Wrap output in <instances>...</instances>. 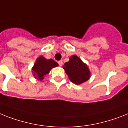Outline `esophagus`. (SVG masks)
Wrapping results in <instances>:
<instances>
[{
  "label": "esophagus",
  "mask_w": 128,
  "mask_h": 128,
  "mask_svg": "<svg viewBox=\"0 0 128 128\" xmlns=\"http://www.w3.org/2000/svg\"><path fill=\"white\" fill-rule=\"evenodd\" d=\"M58 63H59L60 66H62V65H63V62H62V61H60V62H58Z\"/></svg>",
  "instance_id": "esophagus-1"
}]
</instances>
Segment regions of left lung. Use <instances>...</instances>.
I'll return each mask as SVG.
<instances>
[{
  "label": "left lung",
  "instance_id": "left-lung-1",
  "mask_svg": "<svg viewBox=\"0 0 128 128\" xmlns=\"http://www.w3.org/2000/svg\"><path fill=\"white\" fill-rule=\"evenodd\" d=\"M68 78L74 84L79 85L86 82L91 77L90 70L88 65L76 55L69 58V61L63 66Z\"/></svg>",
  "mask_w": 128,
  "mask_h": 128
}]
</instances>
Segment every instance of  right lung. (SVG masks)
<instances>
[{"instance_id": "add662e5", "label": "right lung", "mask_w": 128, "mask_h": 128, "mask_svg": "<svg viewBox=\"0 0 128 128\" xmlns=\"http://www.w3.org/2000/svg\"><path fill=\"white\" fill-rule=\"evenodd\" d=\"M58 66H59L58 63L52 59L47 60L40 56L36 60L35 63L32 67L33 76L38 80L42 81L46 74L49 73L52 68Z\"/></svg>"}]
</instances>
